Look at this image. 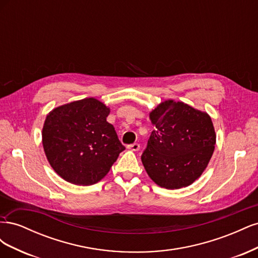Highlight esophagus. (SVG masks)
Here are the masks:
<instances>
[{"label": "esophagus", "mask_w": 258, "mask_h": 258, "mask_svg": "<svg viewBox=\"0 0 258 258\" xmlns=\"http://www.w3.org/2000/svg\"><path fill=\"white\" fill-rule=\"evenodd\" d=\"M127 147L129 148V150H131V151L138 152V151L140 150V144H138V143H134V144H130V145H128Z\"/></svg>", "instance_id": "obj_1"}]
</instances>
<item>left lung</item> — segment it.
I'll return each mask as SVG.
<instances>
[{
	"mask_svg": "<svg viewBox=\"0 0 258 258\" xmlns=\"http://www.w3.org/2000/svg\"><path fill=\"white\" fill-rule=\"evenodd\" d=\"M155 126L141 159L153 181L167 189L194 183L214 152L211 117L183 102L168 100L150 113Z\"/></svg>",
	"mask_w": 258,
	"mask_h": 258,
	"instance_id": "1",
	"label": "left lung"
}]
</instances>
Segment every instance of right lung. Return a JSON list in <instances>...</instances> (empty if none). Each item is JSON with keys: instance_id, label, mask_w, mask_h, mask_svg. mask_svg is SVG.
I'll return each mask as SVG.
<instances>
[{"instance_id": "right-lung-1", "label": "right lung", "mask_w": 258, "mask_h": 258, "mask_svg": "<svg viewBox=\"0 0 258 258\" xmlns=\"http://www.w3.org/2000/svg\"><path fill=\"white\" fill-rule=\"evenodd\" d=\"M110 108L95 98L61 105L44 122L43 147L50 166L67 182L88 186L102 179L124 150Z\"/></svg>"}]
</instances>
